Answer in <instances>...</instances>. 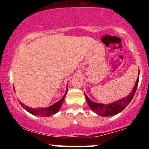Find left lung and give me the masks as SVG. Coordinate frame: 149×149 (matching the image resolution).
Returning a JSON list of instances; mask_svg holds the SVG:
<instances>
[{
    "mask_svg": "<svg viewBox=\"0 0 149 149\" xmlns=\"http://www.w3.org/2000/svg\"><path fill=\"white\" fill-rule=\"evenodd\" d=\"M139 73H138V77L137 79L136 80V83L132 90V92L130 93L129 95L127 97H124V98L121 99V100L116 101V102H113V103L109 104H100L97 103V102H92L89 99V97L87 96L86 94L85 93V97L86 99L87 103L88 104L89 107L90 109L93 111L94 112L96 113L97 114L100 115L103 117H108V116H112L116 114L119 113L120 112L122 111L123 109H125L131 100H132L133 97H134L135 92H136V88H137L138 83H139Z\"/></svg>",
    "mask_w": 149,
    "mask_h": 149,
    "instance_id": "left-lung-1",
    "label": "left lung"
}]
</instances>
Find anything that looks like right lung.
Returning <instances> with one entry per match:
<instances>
[{"instance_id":"add662e5","label":"right lung","mask_w":149,"mask_h":149,"mask_svg":"<svg viewBox=\"0 0 149 149\" xmlns=\"http://www.w3.org/2000/svg\"><path fill=\"white\" fill-rule=\"evenodd\" d=\"M67 90L68 87L66 88V91L65 92L64 96L62 97V98H61L60 100L58 101L57 102H56L55 104H52V105L49 106L48 107L36 108V109H33V108L29 107H27V106L24 105V104H22L20 101H19V104H21L22 107H23L26 111H27L29 113L33 114V115L40 116V117H48V116H51L54 115V114L57 113L59 111V109H61V105H62V103L64 102L65 97H66V93H67Z\"/></svg>"}]
</instances>
